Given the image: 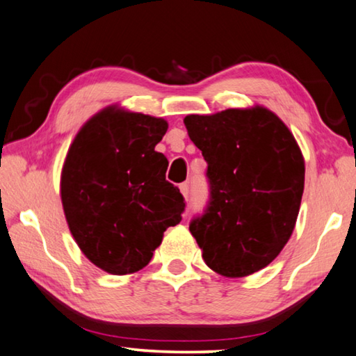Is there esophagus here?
<instances>
[{
  "instance_id": "1",
  "label": "esophagus",
  "mask_w": 356,
  "mask_h": 356,
  "mask_svg": "<svg viewBox=\"0 0 356 356\" xmlns=\"http://www.w3.org/2000/svg\"><path fill=\"white\" fill-rule=\"evenodd\" d=\"M179 191H181V194H183L184 199H188V197H189V184L188 183L179 184Z\"/></svg>"
}]
</instances>
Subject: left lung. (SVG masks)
<instances>
[{
  "label": "left lung",
  "instance_id": "8db88e82",
  "mask_svg": "<svg viewBox=\"0 0 356 356\" xmlns=\"http://www.w3.org/2000/svg\"><path fill=\"white\" fill-rule=\"evenodd\" d=\"M186 129L205 157L209 200L189 230L213 271L244 277L287 244L305 189L293 134L265 107L188 115Z\"/></svg>",
  "mask_w": 356,
  "mask_h": 356
}]
</instances>
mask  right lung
Instances as JSON below:
<instances>
[{
	"label": "right lung",
	"instance_id": "1",
	"mask_svg": "<svg viewBox=\"0 0 356 356\" xmlns=\"http://www.w3.org/2000/svg\"><path fill=\"white\" fill-rule=\"evenodd\" d=\"M167 121L110 106L75 136L61 172L64 216L91 264L110 275L149 264L168 227L184 211L165 179L168 161L154 151Z\"/></svg>",
	"mask_w": 356,
	"mask_h": 356
}]
</instances>
